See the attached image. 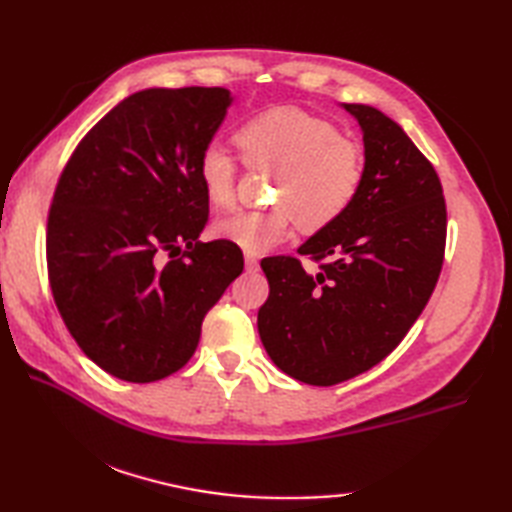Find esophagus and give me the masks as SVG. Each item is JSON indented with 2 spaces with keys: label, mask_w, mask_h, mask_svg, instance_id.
I'll list each match as a JSON object with an SVG mask.
<instances>
[{
  "label": "esophagus",
  "mask_w": 512,
  "mask_h": 512,
  "mask_svg": "<svg viewBox=\"0 0 512 512\" xmlns=\"http://www.w3.org/2000/svg\"><path fill=\"white\" fill-rule=\"evenodd\" d=\"M244 264H246V270H250V273H253V270H257V268H259L257 257H255V255H250V253H246V255H244Z\"/></svg>",
  "instance_id": "esophagus-1"
}]
</instances>
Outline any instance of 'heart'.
<instances>
[{
  "label": "heart",
  "mask_w": 512,
  "mask_h": 512,
  "mask_svg": "<svg viewBox=\"0 0 512 512\" xmlns=\"http://www.w3.org/2000/svg\"><path fill=\"white\" fill-rule=\"evenodd\" d=\"M237 145L250 162L281 167L273 211H233L215 222L217 237L246 253H266L290 235L295 217L308 231L332 224L350 209L363 182V156L339 129L297 107H277L250 118L237 132ZM198 178L215 206L235 198L237 162L224 143L206 145L198 158Z\"/></svg>",
  "instance_id": "b5f03b06"
}]
</instances>
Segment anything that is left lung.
Returning a JSON list of instances; mask_svg holds the SVG:
<instances>
[{"mask_svg": "<svg viewBox=\"0 0 512 512\" xmlns=\"http://www.w3.org/2000/svg\"><path fill=\"white\" fill-rule=\"evenodd\" d=\"M341 107L363 134L361 189L299 246V255L328 259L319 273L295 257L262 259L270 295L257 314L270 361L317 387L367 372L405 339L436 288L447 239L431 162L376 107Z\"/></svg>", "mask_w": 512, "mask_h": 512, "instance_id": "8db88e82", "label": "left lung"}]
</instances>
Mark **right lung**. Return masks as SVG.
<instances>
[{"label":"right lung","mask_w":512,"mask_h":512,"mask_svg":"<svg viewBox=\"0 0 512 512\" xmlns=\"http://www.w3.org/2000/svg\"><path fill=\"white\" fill-rule=\"evenodd\" d=\"M231 103L224 88L127 96L74 149L54 191V303L85 356L127 383L187 365L206 312L244 270L239 246L198 242L209 220L198 158Z\"/></svg>","instance_id":"add662e5"}]
</instances>
